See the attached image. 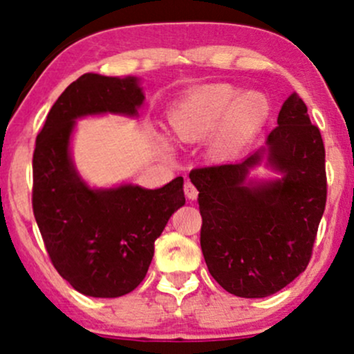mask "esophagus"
I'll return each instance as SVG.
<instances>
[{"label": "esophagus", "mask_w": 354, "mask_h": 354, "mask_svg": "<svg viewBox=\"0 0 354 354\" xmlns=\"http://www.w3.org/2000/svg\"><path fill=\"white\" fill-rule=\"evenodd\" d=\"M185 194L189 198V200H196V198H198L196 186H194L191 181H186L185 183Z\"/></svg>", "instance_id": "obj_1"}]
</instances>
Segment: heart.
<instances>
[{
    "label": "heart",
    "instance_id": "b5f03b06",
    "mask_svg": "<svg viewBox=\"0 0 354 354\" xmlns=\"http://www.w3.org/2000/svg\"><path fill=\"white\" fill-rule=\"evenodd\" d=\"M270 104L258 91L239 93L230 83H211L193 89L173 109V135L181 141H200L216 133L214 151L234 154L265 124Z\"/></svg>",
    "mask_w": 354,
    "mask_h": 354
}]
</instances>
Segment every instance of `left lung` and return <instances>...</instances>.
Returning a JSON list of instances; mask_svg holds the SVG:
<instances>
[{
  "label": "left lung",
  "instance_id": "1",
  "mask_svg": "<svg viewBox=\"0 0 354 354\" xmlns=\"http://www.w3.org/2000/svg\"><path fill=\"white\" fill-rule=\"evenodd\" d=\"M267 154L279 180L246 182ZM200 191L201 251L211 276L239 298H265L306 270L326 206L324 145L296 93L283 103L266 148L241 163L189 173Z\"/></svg>",
  "mask_w": 354,
  "mask_h": 354
}]
</instances>
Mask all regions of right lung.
<instances>
[{
  "label": "right lung",
  "mask_w": 354,
  "mask_h": 354,
  "mask_svg": "<svg viewBox=\"0 0 354 354\" xmlns=\"http://www.w3.org/2000/svg\"><path fill=\"white\" fill-rule=\"evenodd\" d=\"M143 100L138 78L86 73L61 93L36 138L33 213L39 233L56 271L93 298H118L143 281L154 241L185 205L181 176L158 189H93L71 161L70 138L78 118L136 116Z\"/></svg>",
  "instance_id": "1"
}]
</instances>
